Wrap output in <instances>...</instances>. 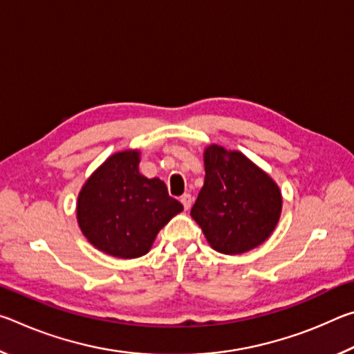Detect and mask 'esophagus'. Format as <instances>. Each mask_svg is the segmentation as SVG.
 Masks as SVG:
<instances>
[{"instance_id":"obj_1","label":"esophagus","mask_w":354,"mask_h":354,"mask_svg":"<svg viewBox=\"0 0 354 354\" xmlns=\"http://www.w3.org/2000/svg\"><path fill=\"white\" fill-rule=\"evenodd\" d=\"M181 203H183L184 209H190V206H192V195L190 194H184L181 196Z\"/></svg>"}]
</instances>
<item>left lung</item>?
Here are the masks:
<instances>
[{
	"label": "left lung",
	"instance_id": "left-lung-1",
	"mask_svg": "<svg viewBox=\"0 0 354 354\" xmlns=\"http://www.w3.org/2000/svg\"><path fill=\"white\" fill-rule=\"evenodd\" d=\"M205 185L190 215L211 247L242 254L259 247L278 225L283 198L277 183L239 151H205Z\"/></svg>",
	"mask_w": 354,
	"mask_h": 354
}]
</instances>
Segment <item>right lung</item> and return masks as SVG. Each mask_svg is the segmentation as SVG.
I'll use <instances>...</instances> for the list:
<instances>
[{
  "instance_id": "1",
  "label": "right lung",
  "mask_w": 354,
  "mask_h": 354,
  "mask_svg": "<svg viewBox=\"0 0 354 354\" xmlns=\"http://www.w3.org/2000/svg\"><path fill=\"white\" fill-rule=\"evenodd\" d=\"M139 162L137 149L112 154L77 195L82 234L95 248L122 259L147 254L158 232L183 211L164 181L142 175Z\"/></svg>"
}]
</instances>
